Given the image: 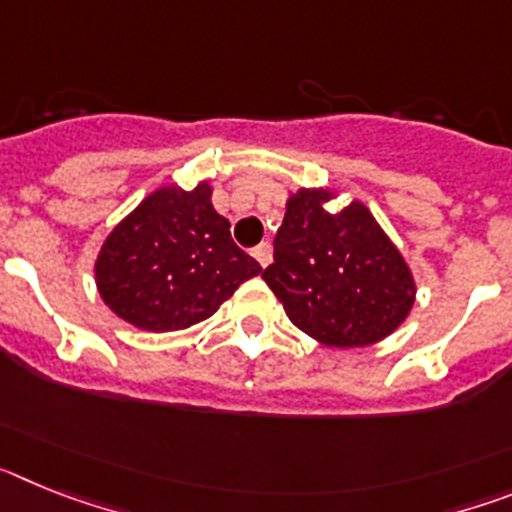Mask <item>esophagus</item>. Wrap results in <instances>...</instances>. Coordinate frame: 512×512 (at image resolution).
Listing matches in <instances>:
<instances>
[{
	"label": "esophagus",
	"instance_id": "esophagus-1",
	"mask_svg": "<svg viewBox=\"0 0 512 512\" xmlns=\"http://www.w3.org/2000/svg\"><path fill=\"white\" fill-rule=\"evenodd\" d=\"M251 253H253V259L259 261V264L264 266V269L271 264V246H269V243H261V246L253 248Z\"/></svg>",
	"mask_w": 512,
	"mask_h": 512
}]
</instances>
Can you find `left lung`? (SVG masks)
Here are the masks:
<instances>
[{
    "label": "left lung",
    "mask_w": 512,
    "mask_h": 512,
    "mask_svg": "<svg viewBox=\"0 0 512 512\" xmlns=\"http://www.w3.org/2000/svg\"><path fill=\"white\" fill-rule=\"evenodd\" d=\"M333 200L330 187L289 192L264 282L287 318L323 346H372L405 323L418 287L372 210L351 200L330 212Z\"/></svg>",
    "instance_id": "obj_1"
}]
</instances>
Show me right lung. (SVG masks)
Here are the masks:
<instances>
[{
	"mask_svg": "<svg viewBox=\"0 0 512 512\" xmlns=\"http://www.w3.org/2000/svg\"><path fill=\"white\" fill-rule=\"evenodd\" d=\"M261 266L230 238L207 179L148 194L104 238L94 282L117 318L148 333L184 330L215 315Z\"/></svg>",
	"mask_w": 512,
	"mask_h": 512,
	"instance_id": "right-lung-1",
	"label": "right lung"
}]
</instances>
